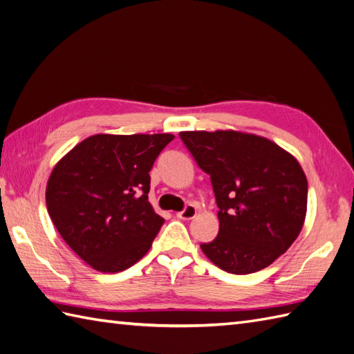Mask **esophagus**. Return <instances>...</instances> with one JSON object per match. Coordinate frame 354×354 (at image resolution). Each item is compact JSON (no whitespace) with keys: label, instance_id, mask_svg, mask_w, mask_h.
Here are the masks:
<instances>
[{"label":"esophagus","instance_id":"34e87169","mask_svg":"<svg viewBox=\"0 0 354 354\" xmlns=\"http://www.w3.org/2000/svg\"><path fill=\"white\" fill-rule=\"evenodd\" d=\"M195 214H196V207L194 204H187L182 212L177 213V218L189 221V219H194Z\"/></svg>","mask_w":354,"mask_h":354}]
</instances>
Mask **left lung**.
I'll list each match as a JSON object with an SVG mask.
<instances>
[{
  "instance_id": "8db88e82",
  "label": "left lung",
  "mask_w": 354,
  "mask_h": 354,
  "mask_svg": "<svg viewBox=\"0 0 354 354\" xmlns=\"http://www.w3.org/2000/svg\"><path fill=\"white\" fill-rule=\"evenodd\" d=\"M210 176L219 232L201 249L219 269L248 274L270 266L304 227L308 182L299 162L263 136L234 131L180 132Z\"/></svg>"
}]
</instances>
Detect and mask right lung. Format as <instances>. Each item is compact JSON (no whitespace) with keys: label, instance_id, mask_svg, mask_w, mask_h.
<instances>
[{"label":"right lung","instance_id":"obj_1","mask_svg":"<svg viewBox=\"0 0 354 354\" xmlns=\"http://www.w3.org/2000/svg\"><path fill=\"white\" fill-rule=\"evenodd\" d=\"M172 140L169 133L93 135L50 172L49 216L93 269L123 272L147 254L165 222L149 203V172Z\"/></svg>","mask_w":354,"mask_h":354}]
</instances>
